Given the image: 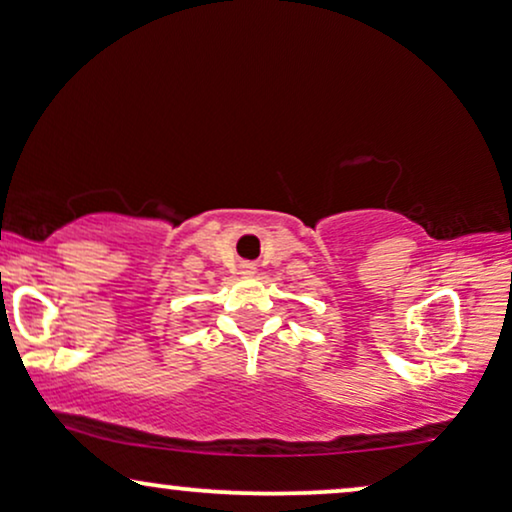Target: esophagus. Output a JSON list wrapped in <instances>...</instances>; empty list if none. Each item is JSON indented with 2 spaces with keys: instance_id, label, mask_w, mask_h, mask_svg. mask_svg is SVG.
<instances>
[{
  "instance_id": "esophagus-1",
  "label": "esophagus",
  "mask_w": 512,
  "mask_h": 512,
  "mask_svg": "<svg viewBox=\"0 0 512 512\" xmlns=\"http://www.w3.org/2000/svg\"><path fill=\"white\" fill-rule=\"evenodd\" d=\"M244 270H247V272H254V265H244Z\"/></svg>"
}]
</instances>
